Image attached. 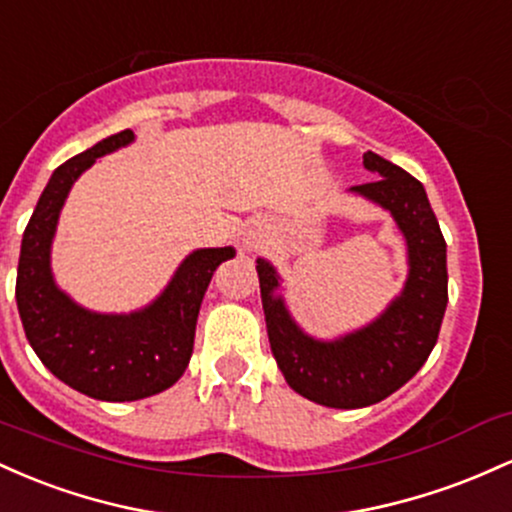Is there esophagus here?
<instances>
[{
  "label": "esophagus",
  "instance_id": "obj_1",
  "mask_svg": "<svg viewBox=\"0 0 512 512\" xmlns=\"http://www.w3.org/2000/svg\"><path fill=\"white\" fill-rule=\"evenodd\" d=\"M266 237V234H263V229L261 227H251L249 232L244 234V244H246V249H256L258 244H261V239Z\"/></svg>",
  "mask_w": 512,
  "mask_h": 512
}]
</instances>
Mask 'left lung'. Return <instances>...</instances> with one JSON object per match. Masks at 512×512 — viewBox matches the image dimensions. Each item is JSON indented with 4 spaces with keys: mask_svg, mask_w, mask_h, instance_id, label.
Wrapping results in <instances>:
<instances>
[{
    "mask_svg": "<svg viewBox=\"0 0 512 512\" xmlns=\"http://www.w3.org/2000/svg\"><path fill=\"white\" fill-rule=\"evenodd\" d=\"M363 164L380 179L350 191L392 212L409 246V280L380 319L338 341H314L275 295V268L263 258L256 261L278 367L297 394L331 409H363L404 387L428 360L447 307L445 239L423 183L375 152H365Z\"/></svg>",
    "mask_w": 512,
    "mask_h": 512,
    "instance_id": "8db88e82",
    "label": "left lung"
}]
</instances>
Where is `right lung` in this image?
<instances>
[{"mask_svg": "<svg viewBox=\"0 0 512 512\" xmlns=\"http://www.w3.org/2000/svg\"><path fill=\"white\" fill-rule=\"evenodd\" d=\"M132 137V130H120L57 166L26 225L16 273V304L40 363L57 380L101 401L145 399L179 380L191 360L212 273L234 256L232 246L193 251L162 295L135 314L86 312L57 290L50 244L62 203L82 171Z\"/></svg>", "mask_w": 512, "mask_h": 512, "instance_id": "obj_1", "label": "right lung"}]
</instances>
